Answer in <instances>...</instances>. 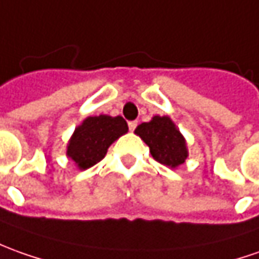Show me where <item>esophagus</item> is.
I'll return each mask as SVG.
<instances>
[{
    "mask_svg": "<svg viewBox=\"0 0 259 259\" xmlns=\"http://www.w3.org/2000/svg\"><path fill=\"white\" fill-rule=\"evenodd\" d=\"M137 126V122H129V130L130 132H133V130L136 129Z\"/></svg>",
    "mask_w": 259,
    "mask_h": 259,
    "instance_id": "34e87169",
    "label": "esophagus"
}]
</instances>
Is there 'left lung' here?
I'll return each mask as SVG.
<instances>
[{"mask_svg":"<svg viewBox=\"0 0 259 259\" xmlns=\"http://www.w3.org/2000/svg\"><path fill=\"white\" fill-rule=\"evenodd\" d=\"M137 136L149 146L153 159L170 168H177L189 157L187 142L168 116H153L150 122L139 124Z\"/></svg>","mask_w":259,"mask_h":259,"instance_id":"obj_1","label":"left lung"}]
</instances>
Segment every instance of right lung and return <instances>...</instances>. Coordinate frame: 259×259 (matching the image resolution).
Segmentation results:
<instances>
[{"label":"right lung","mask_w":259,"mask_h":259,"mask_svg":"<svg viewBox=\"0 0 259 259\" xmlns=\"http://www.w3.org/2000/svg\"><path fill=\"white\" fill-rule=\"evenodd\" d=\"M122 116H89L73 132L66 146V156L79 170L95 166L106 156L109 146L127 133Z\"/></svg>","instance_id":"right-lung-1"}]
</instances>
